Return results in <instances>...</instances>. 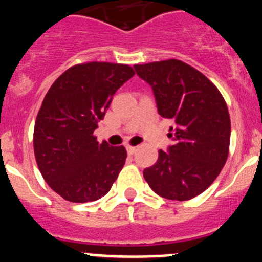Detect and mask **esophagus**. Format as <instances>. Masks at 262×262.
I'll use <instances>...</instances> for the list:
<instances>
[{"label":"esophagus","mask_w":262,"mask_h":262,"mask_svg":"<svg viewBox=\"0 0 262 262\" xmlns=\"http://www.w3.org/2000/svg\"><path fill=\"white\" fill-rule=\"evenodd\" d=\"M126 150H128L129 156H133V154L136 153V150H137V147H136V146H130V145H128V146H126Z\"/></svg>","instance_id":"34e87169"}]
</instances>
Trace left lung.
<instances>
[{
  "label": "left lung",
  "mask_w": 262,
  "mask_h": 262,
  "mask_svg": "<svg viewBox=\"0 0 262 262\" xmlns=\"http://www.w3.org/2000/svg\"><path fill=\"white\" fill-rule=\"evenodd\" d=\"M136 72L153 88L158 113L171 118L172 145L144 170L159 196L188 200L212 185L226 165L231 118L226 100L202 72L178 59L136 64Z\"/></svg>",
  "instance_id": "1"
}]
</instances>
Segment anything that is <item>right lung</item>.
Wrapping results in <instances>:
<instances>
[{
	"label": "right lung",
	"mask_w": 262,
	"mask_h": 262,
	"mask_svg": "<svg viewBox=\"0 0 262 262\" xmlns=\"http://www.w3.org/2000/svg\"><path fill=\"white\" fill-rule=\"evenodd\" d=\"M133 75L128 64L81 63L63 72L46 93L34 126V154L43 179L63 199H100L124 167L125 147L99 144L93 132L116 91Z\"/></svg>",
	"instance_id": "1"
}]
</instances>
